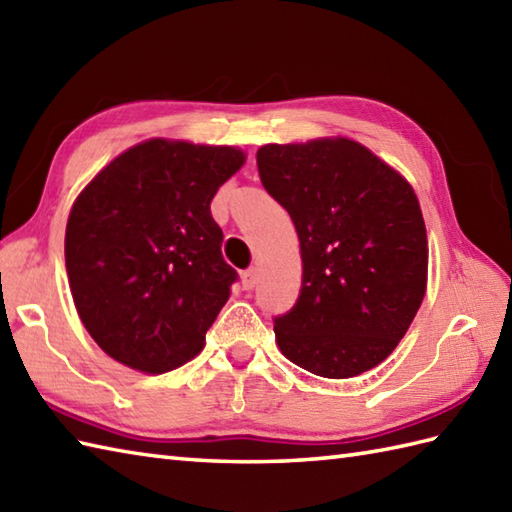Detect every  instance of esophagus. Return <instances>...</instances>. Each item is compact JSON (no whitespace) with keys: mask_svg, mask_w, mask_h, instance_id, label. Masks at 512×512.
<instances>
[{"mask_svg":"<svg viewBox=\"0 0 512 512\" xmlns=\"http://www.w3.org/2000/svg\"><path fill=\"white\" fill-rule=\"evenodd\" d=\"M257 270L255 268H248V270H244L242 273V286H244V290H253L255 286H257Z\"/></svg>","mask_w":512,"mask_h":512,"instance_id":"esophagus-1","label":"esophagus"}]
</instances>
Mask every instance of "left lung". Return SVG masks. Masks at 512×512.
<instances>
[{"mask_svg":"<svg viewBox=\"0 0 512 512\" xmlns=\"http://www.w3.org/2000/svg\"><path fill=\"white\" fill-rule=\"evenodd\" d=\"M257 167L301 246V295L275 319L281 354L323 378L369 372L396 350L427 292L416 191L345 136L264 145Z\"/></svg>","mask_w":512,"mask_h":512,"instance_id":"obj_1","label":"left lung"}]
</instances>
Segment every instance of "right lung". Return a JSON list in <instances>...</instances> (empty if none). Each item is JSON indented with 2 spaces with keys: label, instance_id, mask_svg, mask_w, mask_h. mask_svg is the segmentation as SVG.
Returning <instances> with one entry per match:
<instances>
[{
  "label": "right lung",
  "instance_id": "add662e5",
  "mask_svg": "<svg viewBox=\"0 0 512 512\" xmlns=\"http://www.w3.org/2000/svg\"><path fill=\"white\" fill-rule=\"evenodd\" d=\"M244 162L237 147L149 138L76 195L65 270L85 330L114 361L154 376L202 352L237 279L211 200Z\"/></svg>",
  "mask_w": 512,
  "mask_h": 512
}]
</instances>
